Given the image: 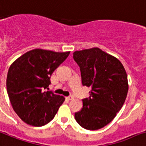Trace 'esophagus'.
<instances>
[{"mask_svg":"<svg viewBox=\"0 0 146 146\" xmlns=\"http://www.w3.org/2000/svg\"><path fill=\"white\" fill-rule=\"evenodd\" d=\"M66 98H67L68 100H73V99H74V97H73V96H69V97H67Z\"/></svg>","mask_w":146,"mask_h":146,"instance_id":"34e87169","label":"esophagus"}]
</instances>
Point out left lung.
Instances as JSON below:
<instances>
[{"instance_id":"8db88e82","label":"left lung","mask_w":146,"mask_h":146,"mask_svg":"<svg viewBox=\"0 0 146 146\" xmlns=\"http://www.w3.org/2000/svg\"><path fill=\"white\" fill-rule=\"evenodd\" d=\"M73 58L80 67L82 85L91 88L74 118L86 129L103 128L114 119L126 100V70L119 59L99 48L75 51Z\"/></svg>"}]
</instances>
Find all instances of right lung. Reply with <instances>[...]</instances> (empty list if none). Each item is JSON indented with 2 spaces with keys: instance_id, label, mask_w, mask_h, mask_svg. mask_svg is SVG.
Instances as JSON below:
<instances>
[{
  "instance_id": "right-lung-1",
  "label": "right lung",
  "mask_w": 146,
  "mask_h": 146,
  "mask_svg": "<svg viewBox=\"0 0 146 146\" xmlns=\"http://www.w3.org/2000/svg\"><path fill=\"white\" fill-rule=\"evenodd\" d=\"M69 53L35 48L11 64L7 91L13 110L24 123L42 126L54 118L65 98L45 90L50 84L53 72Z\"/></svg>"
}]
</instances>
